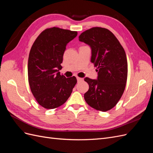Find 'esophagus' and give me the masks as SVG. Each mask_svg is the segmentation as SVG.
Here are the masks:
<instances>
[{
	"label": "esophagus",
	"mask_w": 153,
	"mask_h": 153,
	"mask_svg": "<svg viewBox=\"0 0 153 153\" xmlns=\"http://www.w3.org/2000/svg\"><path fill=\"white\" fill-rule=\"evenodd\" d=\"M76 79H77V82H79L83 80V78H79V77H76Z\"/></svg>",
	"instance_id": "esophagus-1"
}]
</instances>
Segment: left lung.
Wrapping results in <instances>:
<instances>
[{
  "mask_svg": "<svg viewBox=\"0 0 153 153\" xmlns=\"http://www.w3.org/2000/svg\"><path fill=\"white\" fill-rule=\"evenodd\" d=\"M79 41L89 46L91 62L98 69L96 79L84 78L89 85L84 99L91 107L106 112L116 105L124 92L128 76L126 53L112 32L101 27L82 32Z\"/></svg>",
  "mask_w": 153,
  "mask_h": 153,
  "instance_id": "left-lung-1",
  "label": "left lung"
}]
</instances>
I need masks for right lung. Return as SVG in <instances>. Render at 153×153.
<instances>
[{"label":"right lung","instance_id":"right-lung-1","mask_svg":"<svg viewBox=\"0 0 153 153\" xmlns=\"http://www.w3.org/2000/svg\"><path fill=\"white\" fill-rule=\"evenodd\" d=\"M76 31L52 27L39 35L30 49L28 78L30 90L43 107L53 109L61 106L70 96L76 84L75 76L61 75L63 55Z\"/></svg>","mask_w":153,"mask_h":153}]
</instances>
